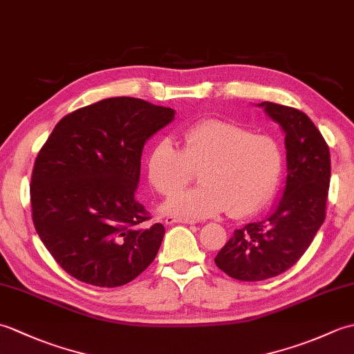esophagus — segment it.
I'll return each mask as SVG.
<instances>
[{
	"label": "esophagus",
	"mask_w": 354,
	"mask_h": 354,
	"mask_svg": "<svg viewBox=\"0 0 354 354\" xmlns=\"http://www.w3.org/2000/svg\"><path fill=\"white\" fill-rule=\"evenodd\" d=\"M165 223L171 225V223H187V225H194L196 221L192 219H183V217H176V216H167L165 217Z\"/></svg>",
	"instance_id": "34e87169"
}]
</instances>
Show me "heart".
I'll use <instances>...</instances> for the list:
<instances>
[{
	"mask_svg": "<svg viewBox=\"0 0 354 354\" xmlns=\"http://www.w3.org/2000/svg\"><path fill=\"white\" fill-rule=\"evenodd\" d=\"M183 150L161 140L146 160L149 181L162 196H171L189 182L192 169H203V185L173 196L162 212L202 219L225 213L250 216L266 204L283 170L281 142L270 133L209 118L184 129Z\"/></svg>",
	"mask_w": 354,
	"mask_h": 354,
	"instance_id": "obj_1",
	"label": "heart"
}]
</instances>
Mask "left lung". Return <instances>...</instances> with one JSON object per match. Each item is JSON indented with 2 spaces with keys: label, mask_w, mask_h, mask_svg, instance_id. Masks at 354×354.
Segmentation results:
<instances>
[{
  "label": "left lung",
  "mask_w": 354,
  "mask_h": 354,
  "mask_svg": "<svg viewBox=\"0 0 354 354\" xmlns=\"http://www.w3.org/2000/svg\"><path fill=\"white\" fill-rule=\"evenodd\" d=\"M259 106L284 132L288 176L266 219L236 230L216 255V266L242 281L268 280L301 259L326 219L330 184L328 146L312 120L283 104Z\"/></svg>",
  "instance_id": "8db88e82"
}]
</instances>
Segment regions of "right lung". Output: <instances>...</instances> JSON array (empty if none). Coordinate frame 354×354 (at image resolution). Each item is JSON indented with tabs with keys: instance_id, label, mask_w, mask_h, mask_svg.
I'll list each match as a JSON object with an SVG mask.
<instances>
[{
	"instance_id": "right-lung-1",
	"label": "right lung",
	"mask_w": 354,
	"mask_h": 354,
	"mask_svg": "<svg viewBox=\"0 0 354 354\" xmlns=\"http://www.w3.org/2000/svg\"><path fill=\"white\" fill-rule=\"evenodd\" d=\"M175 120V109L112 97L71 112L37 153L30 201L36 232L65 272L117 288L156 257L164 227H146L137 201L146 141Z\"/></svg>"
}]
</instances>
